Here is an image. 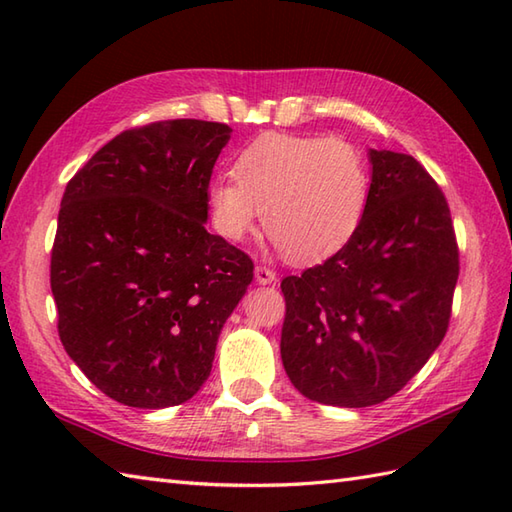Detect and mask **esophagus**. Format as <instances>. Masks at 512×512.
Segmentation results:
<instances>
[{
  "instance_id": "esophagus-1",
  "label": "esophagus",
  "mask_w": 512,
  "mask_h": 512,
  "mask_svg": "<svg viewBox=\"0 0 512 512\" xmlns=\"http://www.w3.org/2000/svg\"><path fill=\"white\" fill-rule=\"evenodd\" d=\"M255 279H257V284L268 286V284H275L277 273H275L273 268H268V266H257L255 268Z\"/></svg>"
}]
</instances>
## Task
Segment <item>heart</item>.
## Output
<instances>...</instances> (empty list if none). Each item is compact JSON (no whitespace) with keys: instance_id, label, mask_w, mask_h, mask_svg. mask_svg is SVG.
Listing matches in <instances>:
<instances>
[{"instance_id":"1","label":"heart","mask_w":512,"mask_h":512,"mask_svg":"<svg viewBox=\"0 0 512 512\" xmlns=\"http://www.w3.org/2000/svg\"><path fill=\"white\" fill-rule=\"evenodd\" d=\"M233 178L209 187L215 231L244 242L262 220L299 264L321 262L350 242L369 202V169L356 145L334 136L268 132L239 151Z\"/></svg>"}]
</instances>
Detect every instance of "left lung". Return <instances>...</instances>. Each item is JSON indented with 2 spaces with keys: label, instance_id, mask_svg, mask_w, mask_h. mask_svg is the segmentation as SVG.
Segmentation results:
<instances>
[{
  "label": "left lung",
  "instance_id": "left-lung-1",
  "mask_svg": "<svg viewBox=\"0 0 512 512\" xmlns=\"http://www.w3.org/2000/svg\"><path fill=\"white\" fill-rule=\"evenodd\" d=\"M363 224L339 253L281 281V361L303 396L378 405L405 387L449 328L460 275L447 198L409 154L369 149Z\"/></svg>",
  "mask_w": 512,
  "mask_h": 512
}]
</instances>
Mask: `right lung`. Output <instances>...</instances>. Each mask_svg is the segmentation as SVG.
I'll list each match as a JSON object with an SVG mask.
<instances>
[{"label":"right lung","instance_id":"obj_1","mask_svg":"<svg viewBox=\"0 0 512 512\" xmlns=\"http://www.w3.org/2000/svg\"><path fill=\"white\" fill-rule=\"evenodd\" d=\"M233 129L176 118L103 145L65 187L50 257L59 339L105 396L182 405L209 378L253 259L206 231Z\"/></svg>","mask_w":512,"mask_h":512}]
</instances>
